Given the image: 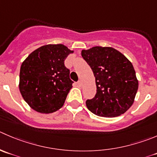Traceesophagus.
I'll list each match as a JSON object with an SVG mask.
<instances>
[{"instance_id": "obj_1", "label": "esophagus", "mask_w": 157, "mask_h": 157, "mask_svg": "<svg viewBox=\"0 0 157 157\" xmlns=\"http://www.w3.org/2000/svg\"><path fill=\"white\" fill-rule=\"evenodd\" d=\"M77 83V85H78L79 86H82V81H81V80H78Z\"/></svg>"}]
</instances>
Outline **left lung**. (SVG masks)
Segmentation results:
<instances>
[{
  "label": "left lung",
  "mask_w": 157,
  "mask_h": 157,
  "mask_svg": "<svg viewBox=\"0 0 157 157\" xmlns=\"http://www.w3.org/2000/svg\"><path fill=\"white\" fill-rule=\"evenodd\" d=\"M82 57L96 79L97 93L86 101L90 111L103 117L124 113L134 100L138 81L128 59L113 48L94 47L83 50Z\"/></svg>",
  "instance_id": "left-lung-1"
}]
</instances>
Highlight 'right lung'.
<instances>
[{
  "label": "right lung",
  "mask_w": 157,
  "mask_h": 157,
  "mask_svg": "<svg viewBox=\"0 0 157 157\" xmlns=\"http://www.w3.org/2000/svg\"><path fill=\"white\" fill-rule=\"evenodd\" d=\"M71 53L63 44H48L35 50L23 62L19 88L32 109L50 113L63 106L74 83L64 65Z\"/></svg>",
  "instance_id": "right-lung-1"
}]
</instances>
